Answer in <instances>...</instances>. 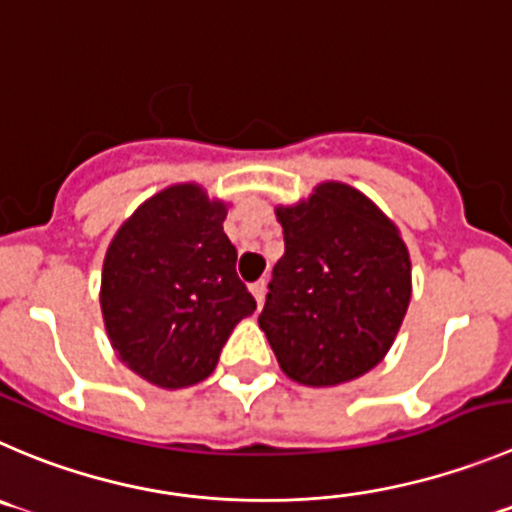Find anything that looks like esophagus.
<instances>
[{
    "label": "esophagus",
    "instance_id": "1",
    "mask_svg": "<svg viewBox=\"0 0 512 512\" xmlns=\"http://www.w3.org/2000/svg\"><path fill=\"white\" fill-rule=\"evenodd\" d=\"M251 294H253V299H256V304H264V299H266V281L261 279V281H253L251 284Z\"/></svg>",
    "mask_w": 512,
    "mask_h": 512
}]
</instances>
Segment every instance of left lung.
<instances>
[{
  "label": "left lung",
  "mask_w": 512,
  "mask_h": 512,
  "mask_svg": "<svg viewBox=\"0 0 512 512\" xmlns=\"http://www.w3.org/2000/svg\"><path fill=\"white\" fill-rule=\"evenodd\" d=\"M284 256L259 326L281 372L306 387H337L387 357L412 296L402 233L357 188L324 180L309 198L276 206Z\"/></svg>",
  "instance_id": "8db88e82"
}]
</instances>
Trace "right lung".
<instances>
[{"label":"right lung","mask_w":512,"mask_h":512,"mask_svg":"<svg viewBox=\"0 0 512 512\" xmlns=\"http://www.w3.org/2000/svg\"><path fill=\"white\" fill-rule=\"evenodd\" d=\"M228 203L175 183L135 208L105 253L100 309L120 362L163 389L203 382L256 299L223 233Z\"/></svg>","instance_id":"right-lung-1"}]
</instances>
